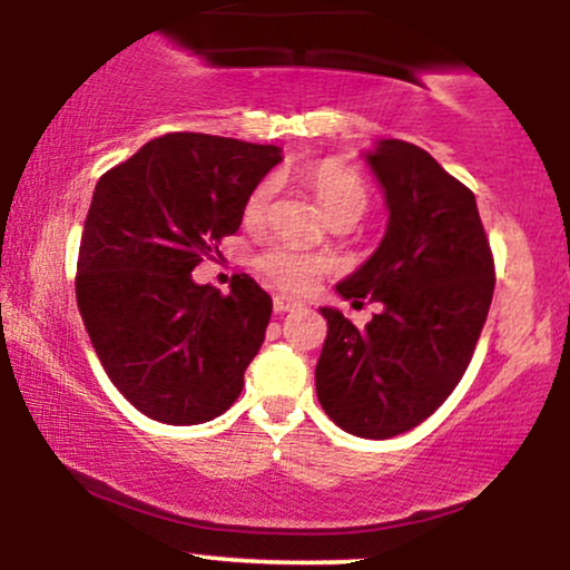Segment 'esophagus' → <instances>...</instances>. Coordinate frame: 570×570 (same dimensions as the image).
<instances>
[{"label":"esophagus","instance_id":"1","mask_svg":"<svg viewBox=\"0 0 570 570\" xmlns=\"http://www.w3.org/2000/svg\"><path fill=\"white\" fill-rule=\"evenodd\" d=\"M273 307H276V313H289V311H297L299 303L292 297H284V294H276V297H273Z\"/></svg>","mask_w":570,"mask_h":570}]
</instances>
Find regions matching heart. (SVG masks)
<instances>
[{"label":"heart","mask_w":570,"mask_h":570,"mask_svg":"<svg viewBox=\"0 0 570 570\" xmlns=\"http://www.w3.org/2000/svg\"><path fill=\"white\" fill-rule=\"evenodd\" d=\"M303 181L330 219H358L364 208H367V187H364L362 176L353 171V168L343 166V163L324 160L318 163V166L305 168ZM267 200H271V187L259 185L252 189V195H248L244 203V212H240L244 225L257 227L259 222L265 219ZM254 267H257L273 286L292 294H303L307 289H313V284H316L324 273L322 259L292 244H273L263 248V252L254 257Z\"/></svg>","instance_id":"heart-1"}]
</instances>
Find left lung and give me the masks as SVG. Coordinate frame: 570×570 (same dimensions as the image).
Returning <instances> with one entry per match:
<instances>
[{
	"instance_id": "1",
	"label": "left lung",
	"mask_w": 570,
	"mask_h": 570,
	"mask_svg": "<svg viewBox=\"0 0 570 570\" xmlns=\"http://www.w3.org/2000/svg\"><path fill=\"white\" fill-rule=\"evenodd\" d=\"M367 163L385 189L389 230L337 292L381 303L367 326L322 307L316 394L348 434L389 440L426 421L472 362L495 286L474 193L426 149L385 139Z\"/></svg>"
}]
</instances>
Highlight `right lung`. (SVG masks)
I'll use <instances>...</instances> for the list:
<instances>
[{
    "mask_svg": "<svg viewBox=\"0 0 570 570\" xmlns=\"http://www.w3.org/2000/svg\"><path fill=\"white\" fill-rule=\"evenodd\" d=\"M278 160L273 144L166 134L98 179L77 307L109 381L153 421L206 423L240 396L271 294L246 273L227 294L189 273L238 230L246 198Z\"/></svg>",
    "mask_w": 570,
    "mask_h": 570,
    "instance_id": "right-lung-1",
    "label": "right lung"
}]
</instances>
